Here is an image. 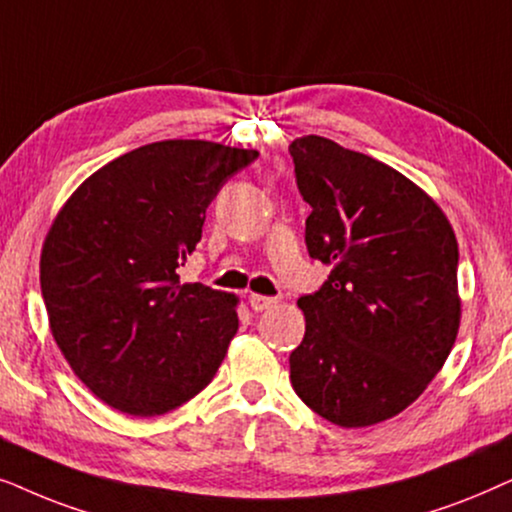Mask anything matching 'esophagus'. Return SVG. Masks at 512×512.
<instances>
[{
    "label": "esophagus",
    "mask_w": 512,
    "mask_h": 512,
    "mask_svg": "<svg viewBox=\"0 0 512 512\" xmlns=\"http://www.w3.org/2000/svg\"><path fill=\"white\" fill-rule=\"evenodd\" d=\"M248 302L252 306V311H267L271 306H276L278 299L276 297H264V295H250Z\"/></svg>",
    "instance_id": "obj_1"
}]
</instances>
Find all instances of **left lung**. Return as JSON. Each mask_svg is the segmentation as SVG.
<instances>
[{"mask_svg": "<svg viewBox=\"0 0 512 512\" xmlns=\"http://www.w3.org/2000/svg\"><path fill=\"white\" fill-rule=\"evenodd\" d=\"M311 206L306 248L332 267L297 299L292 388L313 412L365 428L410 407L442 370L461 323L459 245L438 203L403 173L337 142L290 145Z\"/></svg>", "mask_w": 512, "mask_h": 512, "instance_id": "8db88e82", "label": "left lung"}]
</instances>
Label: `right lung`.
I'll list each match as a JSON object with an SVG mask.
<instances>
[{
  "label": "right lung",
  "instance_id": "1",
  "mask_svg": "<svg viewBox=\"0 0 512 512\" xmlns=\"http://www.w3.org/2000/svg\"><path fill=\"white\" fill-rule=\"evenodd\" d=\"M255 149L208 140L138 147L81 182L44 238L51 335L102 403L159 417L215 377L238 330L229 292L180 283L206 208Z\"/></svg>",
  "mask_w": 512,
  "mask_h": 512
}]
</instances>
